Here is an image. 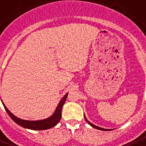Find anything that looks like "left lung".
I'll list each match as a JSON object with an SVG mask.
<instances>
[{"label":"left lung","instance_id":"obj_1","mask_svg":"<svg viewBox=\"0 0 146 146\" xmlns=\"http://www.w3.org/2000/svg\"><path fill=\"white\" fill-rule=\"evenodd\" d=\"M84 119H85L86 120V121L87 122V123H88V124H90V125L92 126V127H94V128H96V129H98V130H103V131H108V130H110V129H105V128H102V127H98V126H96V125H93V124H92L91 123H90V122H89L88 120H87V119L86 118V116L84 115Z\"/></svg>","mask_w":146,"mask_h":146}]
</instances>
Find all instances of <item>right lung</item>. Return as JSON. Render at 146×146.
<instances>
[{
	"instance_id": "add662e5",
	"label": "right lung",
	"mask_w": 146,
	"mask_h": 146,
	"mask_svg": "<svg viewBox=\"0 0 146 146\" xmlns=\"http://www.w3.org/2000/svg\"><path fill=\"white\" fill-rule=\"evenodd\" d=\"M68 95V93H66V95L64 96L60 100V102L58 104L57 107H56V110H55L54 112L52 114V115L48 117V118L44 119V120H26L21 119L19 117H16L13 115V113L10 112L8 110V108L5 107L4 103H2L3 105L4 108H5V111L8 114V115L11 117V118L16 123H17L19 125L21 126V127H24V128L30 129V130H47V129L51 128V127H54L61 120L62 117V109L63 107L65 101H66V97Z\"/></svg>"
}]
</instances>
